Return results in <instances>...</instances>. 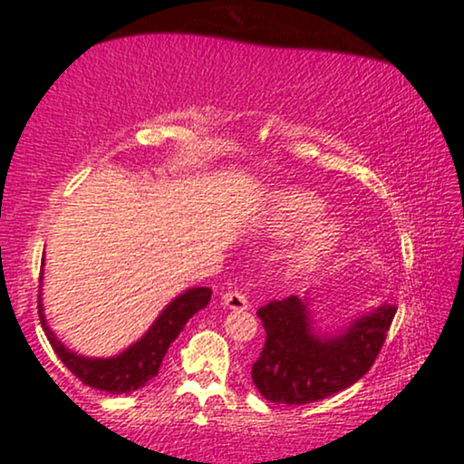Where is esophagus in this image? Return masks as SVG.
<instances>
[{"instance_id":"1","label":"esophagus","mask_w":464,"mask_h":464,"mask_svg":"<svg viewBox=\"0 0 464 464\" xmlns=\"http://www.w3.org/2000/svg\"><path fill=\"white\" fill-rule=\"evenodd\" d=\"M222 305L227 307V310H246L248 307V299L244 292L239 290H228L222 295Z\"/></svg>"}]
</instances>
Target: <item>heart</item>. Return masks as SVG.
Listing matches in <instances>:
<instances>
[{"mask_svg": "<svg viewBox=\"0 0 464 464\" xmlns=\"http://www.w3.org/2000/svg\"><path fill=\"white\" fill-rule=\"evenodd\" d=\"M323 214L324 200L321 196L301 188L284 189L275 196L268 211H266V228L273 236L287 237ZM340 236H343V228H340L338 220L322 218L321 221L307 228L305 236L290 250V268L295 273H310L334 253Z\"/></svg>", "mask_w": 464, "mask_h": 464, "instance_id": "heart-1", "label": "heart"}]
</instances>
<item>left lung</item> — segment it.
Returning a JSON list of instances; mask_svg holds the SVG:
<instances>
[{
  "instance_id": "obj_1",
  "label": "left lung",
  "mask_w": 464,
  "mask_h": 464,
  "mask_svg": "<svg viewBox=\"0 0 464 464\" xmlns=\"http://www.w3.org/2000/svg\"><path fill=\"white\" fill-rule=\"evenodd\" d=\"M307 305V299L287 296L257 310L266 344L250 377L273 403L303 406L355 384L380 355L397 312L395 303H384L344 332L323 335L314 332Z\"/></svg>"
}]
</instances>
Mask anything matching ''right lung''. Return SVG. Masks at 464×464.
<instances>
[{"label":"right lung","mask_w":464,"mask_h":464,"mask_svg":"<svg viewBox=\"0 0 464 464\" xmlns=\"http://www.w3.org/2000/svg\"><path fill=\"white\" fill-rule=\"evenodd\" d=\"M209 301V287H191V290L179 295L177 299L159 314V318L152 323V327L148 329L146 335H141L135 344H130L129 349L121 351L115 358H84V355L69 351L52 334V329L47 327L44 305H41V295L39 318L54 353L82 384L92 386L95 391L109 392V395H121V392H132L137 388L146 386L157 375L169 344L179 338V334L183 332L189 318L196 312H200L202 307H207Z\"/></svg>","instance_id":"1"}]
</instances>
